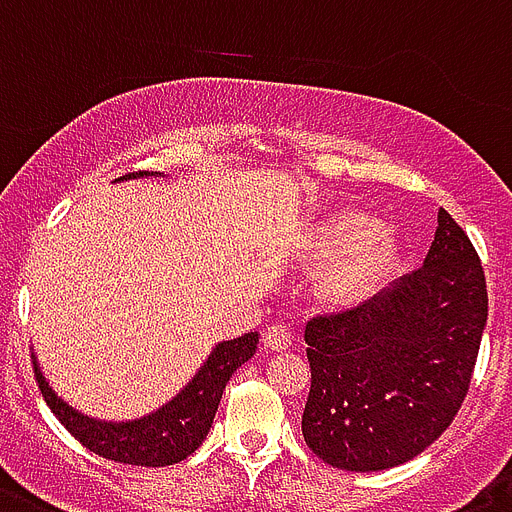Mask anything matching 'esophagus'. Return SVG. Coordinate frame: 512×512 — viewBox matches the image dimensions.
Returning <instances> with one entry per match:
<instances>
[{
	"instance_id": "esophagus-1",
	"label": "esophagus",
	"mask_w": 512,
	"mask_h": 512,
	"mask_svg": "<svg viewBox=\"0 0 512 512\" xmlns=\"http://www.w3.org/2000/svg\"><path fill=\"white\" fill-rule=\"evenodd\" d=\"M263 343L270 351H286L291 346V333L286 325H270L263 330Z\"/></svg>"
}]
</instances>
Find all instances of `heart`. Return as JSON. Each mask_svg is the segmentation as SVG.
Instances as JSON below:
<instances>
[{"label":"heart","mask_w":512,"mask_h":512,"mask_svg":"<svg viewBox=\"0 0 512 512\" xmlns=\"http://www.w3.org/2000/svg\"><path fill=\"white\" fill-rule=\"evenodd\" d=\"M304 252L315 263H328L317 283L320 302L330 309H351L372 299L393 276L401 236L364 210L341 208L309 229Z\"/></svg>","instance_id":"heart-1"}]
</instances>
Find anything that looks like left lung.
<instances>
[{
	"mask_svg": "<svg viewBox=\"0 0 512 512\" xmlns=\"http://www.w3.org/2000/svg\"><path fill=\"white\" fill-rule=\"evenodd\" d=\"M487 325V281L466 231L437 213L424 265L359 307L317 315L302 435L346 471H382L427 450L471 385Z\"/></svg>",
	"mask_w": 512,
	"mask_h": 512,
	"instance_id": "1",
	"label": "left lung"
}]
</instances>
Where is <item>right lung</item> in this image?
I'll return each instance as SVG.
<instances>
[{"label": "right lung", "mask_w": 512, "mask_h": 512, "mask_svg": "<svg viewBox=\"0 0 512 512\" xmlns=\"http://www.w3.org/2000/svg\"><path fill=\"white\" fill-rule=\"evenodd\" d=\"M127 176H153V171H135ZM255 349L257 333H244L242 338L218 343L208 362L200 367L192 382H187L182 393L150 416L122 424L98 422L80 414L51 390L36 362L33 372L49 409L77 442H83L85 448L109 461L156 468L184 461L203 445L226 382L247 359H252Z\"/></svg>", "instance_id": "right-lung-1"}]
</instances>
